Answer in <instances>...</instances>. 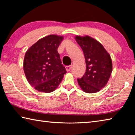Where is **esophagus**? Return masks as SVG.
Segmentation results:
<instances>
[{
    "label": "esophagus",
    "instance_id": "1",
    "mask_svg": "<svg viewBox=\"0 0 135 135\" xmlns=\"http://www.w3.org/2000/svg\"><path fill=\"white\" fill-rule=\"evenodd\" d=\"M73 67L72 65H68V66H66V70L67 71H70V70L71 69V68Z\"/></svg>",
    "mask_w": 135,
    "mask_h": 135
}]
</instances>
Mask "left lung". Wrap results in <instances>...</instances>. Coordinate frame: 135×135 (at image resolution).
Segmentation results:
<instances>
[{
    "instance_id": "left-lung-1",
    "label": "left lung",
    "mask_w": 135,
    "mask_h": 135,
    "mask_svg": "<svg viewBox=\"0 0 135 135\" xmlns=\"http://www.w3.org/2000/svg\"><path fill=\"white\" fill-rule=\"evenodd\" d=\"M75 40L84 52L86 69L78 83L85 93L99 91L106 85L112 72V61L109 54L94 38L77 36Z\"/></svg>"
}]
</instances>
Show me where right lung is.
I'll return each mask as SVG.
<instances>
[{"label": "right lung", "instance_id": "obj_1", "mask_svg": "<svg viewBox=\"0 0 135 135\" xmlns=\"http://www.w3.org/2000/svg\"><path fill=\"white\" fill-rule=\"evenodd\" d=\"M62 40V36L48 35L38 41L26 51L24 72L29 84L38 91H54L67 73L57 51Z\"/></svg>", "mask_w": 135, "mask_h": 135}]
</instances>
